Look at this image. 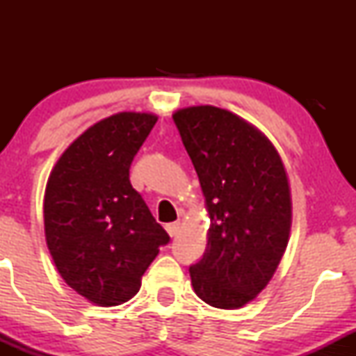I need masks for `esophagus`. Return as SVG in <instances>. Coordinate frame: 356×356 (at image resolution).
I'll use <instances>...</instances> for the list:
<instances>
[{"mask_svg": "<svg viewBox=\"0 0 356 356\" xmlns=\"http://www.w3.org/2000/svg\"><path fill=\"white\" fill-rule=\"evenodd\" d=\"M179 227H181V224H179V222H170V224H167V226H165V231L169 232L170 238H174V236H177Z\"/></svg>", "mask_w": 356, "mask_h": 356, "instance_id": "34e87169", "label": "esophagus"}]
</instances>
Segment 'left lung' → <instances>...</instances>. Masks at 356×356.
I'll return each mask as SVG.
<instances>
[{"label":"left lung","mask_w":356,"mask_h":356,"mask_svg":"<svg viewBox=\"0 0 356 356\" xmlns=\"http://www.w3.org/2000/svg\"><path fill=\"white\" fill-rule=\"evenodd\" d=\"M172 118L211 218L206 252L189 268L192 286L214 308H241L266 288L288 246L284 165L256 127L227 110L199 105Z\"/></svg>","instance_id":"1"}]
</instances>
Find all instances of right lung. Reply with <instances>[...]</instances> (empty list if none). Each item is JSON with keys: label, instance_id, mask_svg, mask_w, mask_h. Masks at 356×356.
Here are the masks:
<instances>
[{"label": "right lung", "instance_id": "1", "mask_svg": "<svg viewBox=\"0 0 356 356\" xmlns=\"http://www.w3.org/2000/svg\"><path fill=\"white\" fill-rule=\"evenodd\" d=\"M155 122L152 113L136 112L97 122L61 154L48 177V249L65 283L99 306L136 296L159 248L170 241L129 179Z\"/></svg>", "mask_w": 356, "mask_h": 356}]
</instances>
